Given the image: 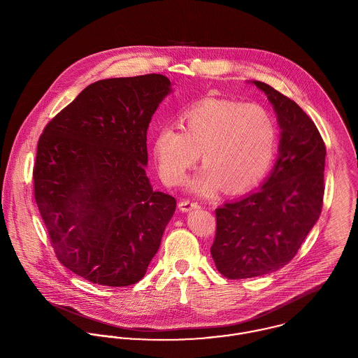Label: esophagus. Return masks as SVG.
<instances>
[{"label": "esophagus", "mask_w": 358, "mask_h": 358, "mask_svg": "<svg viewBox=\"0 0 358 358\" xmlns=\"http://www.w3.org/2000/svg\"><path fill=\"white\" fill-rule=\"evenodd\" d=\"M200 205L197 204V203H193V201H190V200H182L180 203H179V209L182 210V212H189V210H192V209H196V208H199Z\"/></svg>", "instance_id": "esophagus-1"}]
</instances>
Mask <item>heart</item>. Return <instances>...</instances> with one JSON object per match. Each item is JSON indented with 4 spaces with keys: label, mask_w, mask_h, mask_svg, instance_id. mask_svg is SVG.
Segmentation results:
<instances>
[{
    "label": "heart",
    "mask_w": 358,
    "mask_h": 358,
    "mask_svg": "<svg viewBox=\"0 0 358 358\" xmlns=\"http://www.w3.org/2000/svg\"><path fill=\"white\" fill-rule=\"evenodd\" d=\"M179 122L182 129L162 125L154 138V158L166 185H179L200 152L204 169L189 182L200 194H210L223 185L229 193H243L268 173L277 127L263 106L204 99L185 108Z\"/></svg>",
    "instance_id": "b5f03b06"
}]
</instances>
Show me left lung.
Segmentation results:
<instances>
[{
  "instance_id": "8db88e82",
  "label": "left lung",
  "mask_w": 358,
  "mask_h": 358,
  "mask_svg": "<svg viewBox=\"0 0 358 358\" xmlns=\"http://www.w3.org/2000/svg\"><path fill=\"white\" fill-rule=\"evenodd\" d=\"M281 128L277 162L260 189L215 210L210 255L229 280L275 271L296 255L322 209L325 143L311 118L288 96L254 81Z\"/></svg>"
}]
</instances>
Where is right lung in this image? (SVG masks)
<instances>
[{"label":"right lung","mask_w":358,"mask_h":358,"mask_svg":"<svg viewBox=\"0 0 358 358\" xmlns=\"http://www.w3.org/2000/svg\"><path fill=\"white\" fill-rule=\"evenodd\" d=\"M171 92L162 74L88 85L44 128L33 169L34 199L56 257L99 285L146 274L176 200L146 176L148 128Z\"/></svg>","instance_id":"right-lung-1"}]
</instances>
